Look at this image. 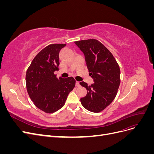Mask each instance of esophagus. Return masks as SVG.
Wrapping results in <instances>:
<instances>
[{"mask_svg": "<svg viewBox=\"0 0 154 154\" xmlns=\"http://www.w3.org/2000/svg\"><path fill=\"white\" fill-rule=\"evenodd\" d=\"M76 87H80V82H78V81H76Z\"/></svg>", "mask_w": 154, "mask_h": 154, "instance_id": "esophagus-1", "label": "esophagus"}]
</instances>
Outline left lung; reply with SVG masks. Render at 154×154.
<instances>
[{"instance_id": "1", "label": "left lung", "mask_w": 154, "mask_h": 154, "mask_svg": "<svg viewBox=\"0 0 154 154\" xmlns=\"http://www.w3.org/2000/svg\"><path fill=\"white\" fill-rule=\"evenodd\" d=\"M84 54L87 67L94 83L82 82L87 94L80 99L85 109L100 112L108 106L117 94L120 84V69L110 51L100 42L88 39L74 42Z\"/></svg>"}]
</instances>
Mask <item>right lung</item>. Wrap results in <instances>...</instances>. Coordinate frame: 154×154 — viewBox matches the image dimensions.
<instances>
[{
    "instance_id": "right-lung-1",
    "label": "right lung",
    "mask_w": 154,
    "mask_h": 154,
    "mask_svg": "<svg viewBox=\"0 0 154 154\" xmlns=\"http://www.w3.org/2000/svg\"><path fill=\"white\" fill-rule=\"evenodd\" d=\"M66 44H50L32 60L26 75V88L36 107L53 113L65 105L69 93L75 87L72 77L57 78L54 74L60 65L59 53Z\"/></svg>"
}]
</instances>
